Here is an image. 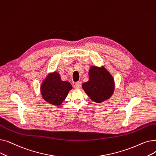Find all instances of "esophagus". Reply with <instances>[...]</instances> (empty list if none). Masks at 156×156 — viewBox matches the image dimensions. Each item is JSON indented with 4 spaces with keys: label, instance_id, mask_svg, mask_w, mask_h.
Instances as JSON below:
<instances>
[{
    "label": "esophagus",
    "instance_id": "1",
    "mask_svg": "<svg viewBox=\"0 0 156 156\" xmlns=\"http://www.w3.org/2000/svg\"><path fill=\"white\" fill-rule=\"evenodd\" d=\"M81 86V83L80 81H77V82H76L75 83V85H74V88H80Z\"/></svg>",
    "mask_w": 156,
    "mask_h": 156
}]
</instances>
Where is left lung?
Segmentation results:
<instances>
[{"label":"left lung","mask_w":156,"mask_h":156,"mask_svg":"<svg viewBox=\"0 0 156 156\" xmlns=\"http://www.w3.org/2000/svg\"><path fill=\"white\" fill-rule=\"evenodd\" d=\"M89 80L82 88L92 101L102 102L109 99L114 92V82L111 74L104 67L91 66L88 72Z\"/></svg>","instance_id":"8db88e82"}]
</instances>
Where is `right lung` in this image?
<instances>
[{
  "instance_id": "1",
  "label": "right lung",
  "mask_w": 156,
  "mask_h": 156,
  "mask_svg": "<svg viewBox=\"0 0 156 156\" xmlns=\"http://www.w3.org/2000/svg\"><path fill=\"white\" fill-rule=\"evenodd\" d=\"M71 89V85L66 81H62L57 72L49 74L40 87L43 99L48 103L56 105L62 104Z\"/></svg>"
}]
</instances>
